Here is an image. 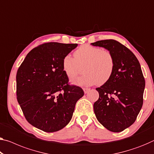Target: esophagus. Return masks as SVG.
<instances>
[{
	"label": "esophagus",
	"instance_id": "34e87169",
	"mask_svg": "<svg viewBox=\"0 0 154 154\" xmlns=\"http://www.w3.org/2000/svg\"><path fill=\"white\" fill-rule=\"evenodd\" d=\"M90 90V89L89 88H83V91H84V92H85V94H87V93H88V91Z\"/></svg>",
	"mask_w": 154,
	"mask_h": 154
}]
</instances>
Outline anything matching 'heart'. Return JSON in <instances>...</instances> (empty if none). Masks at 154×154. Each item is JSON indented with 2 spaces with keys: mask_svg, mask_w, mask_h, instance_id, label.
Wrapping results in <instances>:
<instances>
[{
  "mask_svg": "<svg viewBox=\"0 0 154 154\" xmlns=\"http://www.w3.org/2000/svg\"><path fill=\"white\" fill-rule=\"evenodd\" d=\"M63 69L69 79L73 80L82 72L85 74L72 81L79 86L103 85L110 79L114 69V59L107 49L84 45L74 53V58L69 55L63 59Z\"/></svg>",
  "mask_w": 154,
  "mask_h": 154,
  "instance_id": "1",
  "label": "heart"
}]
</instances>
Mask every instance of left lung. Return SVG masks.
Instances as JSON below:
<instances>
[{
  "label": "left lung",
  "mask_w": 154,
  "mask_h": 154,
  "mask_svg": "<svg viewBox=\"0 0 154 154\" xmlns=\"http://www.w3.org/2000/svg\"><path fill=\"white\" fill-rule=\"evenodd\" d=\"M107 49L114 59L110 79L96 89L99 98L94 104L97 120L106 129L120 132L136 121L143 103L145 87L140 65L127 47L115 40L91 43Z\"/></svg>",
  "instance_id": "1"
}]
</instances>
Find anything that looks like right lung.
<instances>
[{"instance_id": "obj_1", "label": "right lung", "mask_w": 154, "mask_h": 154, "mask_svg": "<svg viewBox=\"0 0 154 154\" xmlns=\"http://www.w3.org/2000/svg\"><path fill=\"white\" fill-rule=\"evenodd\" d=\"M78 44L47 42L31 50L16 74V95L28 122L45 132L64 128L72 119L76 102L84 95L68 83L63 59Z\"/></svg>"}]
</instances>
